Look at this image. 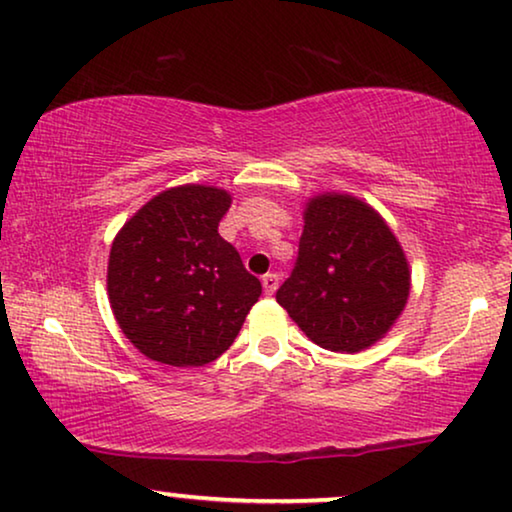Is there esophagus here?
<instances>
[{"instance_id":"esophagus-1","label":"esophagus","mask_w":512,"mask_h":512,"mask_svg":"<svg viewBox=\"0 0 512 512\" xmlns=\"http://www.w3.org/2000/svg\"><path fill=\"white\" fill-rule=\"evenodd\" d=\"M262 287L266 294H273L278 290V276L276 273H266V276H262Z\"/></svg>"}]
</instances>
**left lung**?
<instances>
[{"instance_id": "left-lung-1", "label": "left lung", "mask_w": 512, "mask_h": 512, "mask_svg": "<svg viewBox=\"0 0 512 512\" xmlns=\"http://www.w3.org/2000/svg\"><path fill=\"white\" fill-rule=\"evenodd\" d=\"M408 292L406 255L369 204L338 192L308 201L297 262L276 301L313 343L369 348L390 331Z\"/></svg>"}]
</instances>
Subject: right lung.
Listing matches in <instances>:
<instances>
[{"instance_id": "right-lung-1", "label": "right lung", "mask_w": 512, "mask_h": 512, "mask_svg": "<svg viewBox=\"0 0 512 512\" xmlns=\"http://www.w3.org/2000/svg\"><path fill=\"white\" fill-rule=\"evenodd\" d=\"M229 204L220 187H171L115 236L106 276L111 308L122 334L148 359L213 362L257 304L262 283L218 234Z\"/></svg>"}]
</instances>
